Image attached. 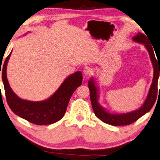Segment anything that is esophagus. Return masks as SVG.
<instances>
[{
  "label": "esophagus",
  "mask_w": 160,
  "mask_h": 160,
  "mask_svg": "<svg viewBox=\"0 0 160 160\" xmlns=\"http://www.w3.org/2000/svg\"><path fill=\"white\" fill-rule=\"evenodd\" d=\"M92 73V71L91 69V68H89V67H85L83 68V73L84 76H90L91 74Z\"/></svg>",
  "instance_id": "esophagus-1"
}]
</instances>
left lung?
Returning a JSON list of instances; mask_svg holds the SVG:
<instances>
[{"instance_id":"1","label":"left lung","mask_w":160,"mask_h":160,"mask_svg":"<svg viewBox=\"0 0 160 160\" xmlns=\"http://www.w3.org/2000/svg\"><path fill=\"white\" fill-rule=\"evenodd\" d=\"M132 41L134 42L142 43L144 45L145 48L149 53L150 58H151L153 67V70H154L152 84L151 87H150L148 93L147 95L144 102L139 109L130 112H126V113H111L110 112L108 111L105 108H103L98 102L100 97L98 86L96 83L94 77H92L88 81L90 98L95 115L104 123L112 125V126H126V125H130L134 123V121L138 120L140 117H142V116L151 110L152 106L155 104L156 98H157L158 82L160 75V64L159 63L158 59L157 60L155 58L152 45L150 43L148 39L144 34L139 32L137 35L132 37Z\"/></svg>"}]
</instances>
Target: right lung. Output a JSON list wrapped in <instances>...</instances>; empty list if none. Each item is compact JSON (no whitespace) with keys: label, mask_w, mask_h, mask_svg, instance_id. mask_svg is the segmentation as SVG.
Instances as JSON below:
<instances>
[{"label":"right lung","mask_w":160,"mask_h":160,"mask_svg":"<svg viewBox=\"0 0 160 160\" xmlns=\"http://www.w3.org/2000/svg\"><path fill=\"white\" fill-rule=\"evenodd\" d=\"M11 53L5 59L1 74L6 99L12 111L18 117L36 125L51 124L60 120L64 117L72 94L82 84V73L76 71L66 78L57 91L44 101L23 100L13 92L7 78V66ZM1 68V67L0 75Z\"/></svg>","instance_id":"right-lung-1"}]
</instances>
